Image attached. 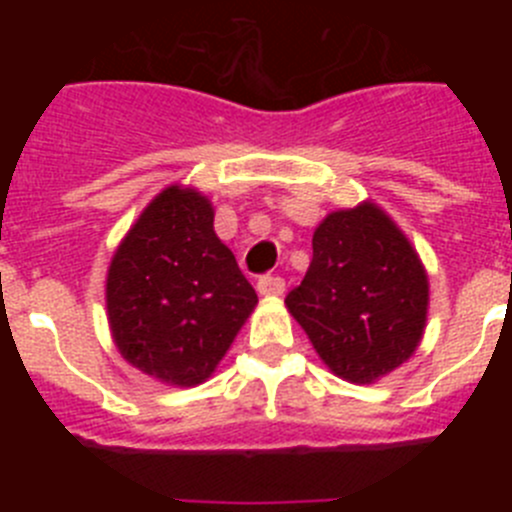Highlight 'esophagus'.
Returning <instances> with one entry per match:
<instances>
[{"label": "esophagus", "mask_w": 512, "mask_h": 512, "mask_svg": "<svg viewBox=\"0 0 512 512\" xmlns=\"http://www.w3.org/2000/svg\"><path fill=\"white\" fill-rule=\"evenodd\" d=\"M259 292L264 297H282L284 295V279L282 277H261L259 279Z\"/></svg>", "instance_id": "1"}]
</instances>
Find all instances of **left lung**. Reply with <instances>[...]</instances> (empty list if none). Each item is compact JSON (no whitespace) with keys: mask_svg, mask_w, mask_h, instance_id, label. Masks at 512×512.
<instances>
[{"mask_svg":"<svg viewBox=\"0 0 512 512\" xmlns=\"http://www.w3.org/2000/svg\"><path fill=\"white\" fill-rule=\"evenodd\" d=\"M287 310L336 377L374 384L415 354L428 320V274L408 235L374 202L333 210Z\"/></svg>","mask_w":512,"mask_h":512,"instance_id":"8db88e82","label":"left lung"}]
</instances>
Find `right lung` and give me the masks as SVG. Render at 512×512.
<instances>
[{
	"instance_id": "add662e5",
	"label": "right lung",
	"mask_w": 512,
	"mask_h": 512,
	"mask_svg": "<svg viewBox=\"0 0 512 512\" xmlns=\"http://www.w3.org/2000/svg\"><path fill=\"white\" fill-rule=\"evenodd\" d=\"M194 187L158 192L112 253L104 302L117 351L174 387L207 382L259 297Z\"/></svg>"
}]
</instances>
